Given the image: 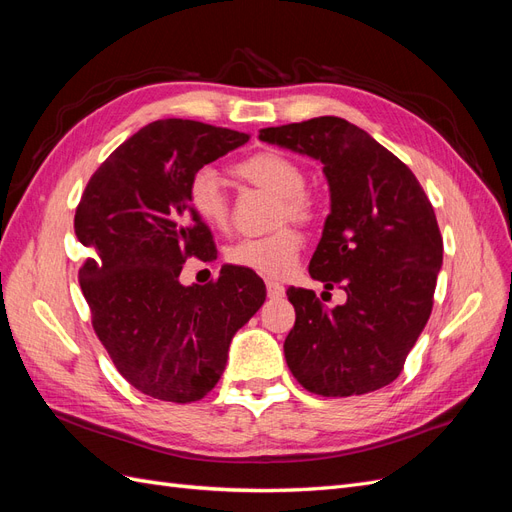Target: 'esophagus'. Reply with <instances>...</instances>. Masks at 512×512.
<instances>
[{
  "mask_svg": "<svg viewBox=\"0 0 512 512\" xmlns=\"http://www.w3.org/2000/svg\"><path fill=\"white\" fill-rule=\"evenodd\" d=\"M267 294L269 299H282L286 294V288L277 282H267Z\"/></svg>",
  "mask_w": 512,
  "mask_h": 512,
  "instance_id": "34e87169",
  "label": "esophagus"
}]
</instances>
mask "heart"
Returning a JSON list of instances; mask_svg holds the SVG:
<instances>
[{"label":"heart","mask_w":512,"mask_h":512,"mask_svg":"<svg viewBox=\"0 0 512 512\" xmlns=\"http://www.w3.org/2000/svg\"><path fill=\"white\" fill-rule=\"evenodd\" d=\"M232 173L239 179L267 190L280 198L277 220L309 222L316 215L314 198L303 188L307 175L299 162L277 151H258L239 160L232 166ZM188 205L196 218L211 230H226L230 224L228 198L222 190L218 173L213 168L203 166L190 177ZM303 239L294 228H280L267 237L241 239L232 243L226 250V260L239 269H247L269 280H284L297 267Z\"/></svg>","instance_id":"heart-1"}]
</instances>
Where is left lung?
Segmentation results:
<instances>
[{
  "mask_svg": "<svg viewBox=\"0 0 512 512\" xmlns=\"http://www.w3.org/2000/svg\"><path fill=\"white\" fill-rule=\"evenodd\" d=\"M258 138L322 162L331 213L309 275L348 297L329 309L314 290L288 288L292 376L322 397L378 391L401 374L433 307L442 237L429 198L404 162L346 119L288 123Z\"/></svg>",
  "mask_w": 512,
  "mask_h": 512,
  "instance_id": "left-lung-1",
  "label": "left lung"
}]
</instances>
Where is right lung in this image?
<instances>
[{"label":"right lung","instance_id":"1","mask_svg":"<svg viewBox=\"0 0 512 512\" xmlns=\"http://www.w3.org/2000/svg\"><path fill=\"white\" fill-rule=\"evenodd\" d=\"M247 141L200 121H153L104 160L76 207L74 232L94 254L79 271L91 324L119 374L153 399H203L265 303L256 273L230 265L207 286L179 282L185 258H215L185 196L190 177Z\"/></svg>","mask_w":512,"mask_h":512}]
</instances>
